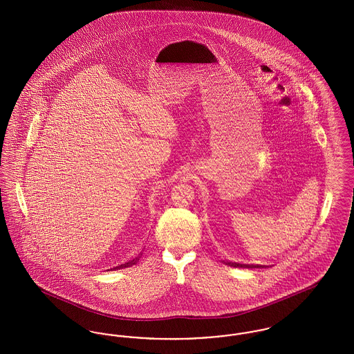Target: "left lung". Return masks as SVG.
<instances>
[{
	"mask_svg": "<svg viewBox=\"0 0 354 354\" xmlns=\"http://www.w3.org/2000/svg\"><path fill=\"white\" fill-rule=\"evenodd\" d=\"M228 266L231 267H235V268H253L256 266H245V264H239V263H227Z\"/></svg>",
	"mask_w": 354,
	"mask_h": 354,
	"instance_id": "left-lung-1",
	"label": "left lung"
}]
</instances>
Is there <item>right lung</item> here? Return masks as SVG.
Returning <instances> with one entry per match:
<instances>
[{"label": "right lung", "instance_id": "add662e5", "mask_svg": "<svg viewBox=\"0 0 354 354\" xmlns=\"http://www.w3.org/2000/svg\"><path fill=\"white\" fill-rule=\"evenodd\" d=\"M136 260H139V259H138V257H136V259H134V260H133V261H129V263H124V264H122V266H118V267H115V268H113V270H117V268H120V267H122V268H126V267H129V266H133V264H135V263H136Z\"/></svg>", "mask_w": 354, "mask_h": 354}]
</instances>
